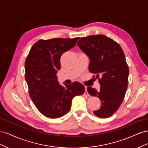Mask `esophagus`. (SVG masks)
<instances>
[{"mask_svg": "<svg viewBox=\"0 0 148 148\" xmlns=\"http://www.w3.org/2000/svg\"><path fill=\"white\" fill-rule=\"evenodd\" d=\"M84 96H89V94L87 91V87L86 86H85V92L84 93Z\"/></svg>", "mask_w": 148, "mask_h": 148, "instance_id": "obj_1", "label": "esophagus"}]
</instances>
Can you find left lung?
Here are the masks:
<instances>
[{
  "label": "left lung",
  "mask_w": 148,
  "mask_h": 148,
  "mask_svg": "<svg viewBox=\"0 0 148 148\" xmlns=\"http://www.w3.org/2000/svg\"><path fill=\"white\" fill-rule=\"evenodd\" d=\"M77 45L90 60L89 71L96 78L101 77L100 91L87 88L89 95L99 98L102 103L93 113L100 118L109 117L122 103L128 86L129 69L123 51L117 42L102 34L81 38Z\"/></svg>",
  "instance_id": "obj_1"
}]
</instances>
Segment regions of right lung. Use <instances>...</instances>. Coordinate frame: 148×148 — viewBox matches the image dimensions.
Returning a JSON list of instances; mask_svg holds the SVG:
<instances>
[{
  "instance_id": "add662e5",
  "label": "right lung",
  "mask_w": 148,
  "mask_h": 148,
  "mask_svg": "<svg viewBox=\"0 0 148 148\" xmlns=\"http://www.w3.org/2000/svg\"><path fill=\"white\" fill-rule=\"evenodd\" d=\"M79 38L40 39L31 48L25 60V79L29 96L38 110L47 117L59 118L70 110L71 101L85 88L79 82L62 86L57 73L60 57L76 46Z\"/></svg>"
}]
</instances>
